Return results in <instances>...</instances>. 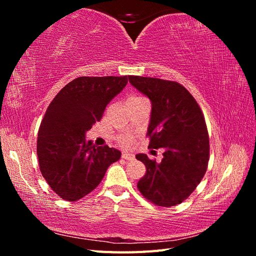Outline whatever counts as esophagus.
Returning <instances> with one entry per match:
<instances>
[{
	"mask_svg": "<svg viewBox=\"0 0 256 256\" xmlns=\"http://www.w3.org/2000/svg\"><path fill=\"white\" fill-rule=\"evenodd\" d=\"M134 154H132V153H123L122 154V158H124V160H134Z\"/></svg>",
	"mask_w": 256,
	"mask_h": 256,
	"instance_id": "obj_1",
	"label": "esophagus"
}]
</instances>
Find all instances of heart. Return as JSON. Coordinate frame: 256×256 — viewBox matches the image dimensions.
Masks as SVG:
<instances>
[{"instance_id":"b5f03b06","label":"heart","mask_w":256,"mask_h":256,"mask_svg":"<svg viewBox=\"0 0 256 256\" xmlns=\"http://www.w3.org/2000/svg\"><path fill=\"white\" fill-rule=\"evenodd\" d=\"M134 99H142V96H130L128 100H134ZM122 143L124 145H128L130 143H131V140H130V138H122Z\"/></svg>"}]
</instances>
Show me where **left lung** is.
Here are the masks:
<instances>
[{"label":"left lung","instance_id":"1","mask_svg":"<svg viewBox=\"0 0 256 256\" xmlns=\"http://www.w3.org/2000/svg\"><path fill=\"white\" fill-rule=\"evenodd\" d=\"M134 88L150 100V148H164L160 162L138 154L146 174L138 188L156 206H172L187 199L202 179L209 160V135L194 98L180 84L128 76Z\"/></svg>","mask_w":256,"mask_h":256}]
</instances>
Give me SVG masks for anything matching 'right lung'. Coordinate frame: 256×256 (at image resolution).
Masks as SVG:
<instances>
[{"mask_svg": "<svg viewBox=\"0 0 256 256\" xmlns=\"http://www.w3.org/2000/svg\"><path fill=\"white\" fill-rule=\"evenodd\" d=\"M128 84L124 77H79L54 98L40 123L37 156L42 177L59 197L77 201L90 194L121 152L96 146L86 131Z\"/></svg>", "mask_w": 256, "mask_h": 256, "instance_id": "right-lung-1", "label": "right lung"}]
</instances>
